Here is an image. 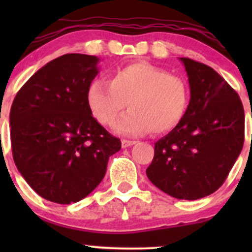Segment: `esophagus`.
Returning a JSON list of instances; mask_svg holds the SVG:
<instances>
[{
    "mask_svg": "<svg viewBox=\"0 0 252 252\" xmlns=\"http://www.w3.org/2000/svg\"><path fill=\"white\" fill-rule=\"evenodd\" d=\"M134 144H136V141L126 140V139H123V140H122V147H123V149H126V147H129V146H133Z\"/></svg>",
    "mask_w": 252,
    "mask_h": 252,
    "instance_id": "1",
    "label": "esophagus"
}]
</instances>
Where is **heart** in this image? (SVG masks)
Returning <instances> with one entry per match:
<instances>
[{
	"instance_id": "1",
	"label": "heart",
	"mask_w": 252,
	"mask_h": 252,
	"mask_svg": "<svg viewBox=\"0 0 252 252\" xmlns=\"http://www.w3.org/2000/svg\"><path fill=\"white\" fill-rule=\"evenodd\" d=\"M188 84L168 70L149 63H134L111 73L110 83L91 81L88 105L102 126H111L124 111H129L116 124L118 133L155 135L174 130L189 107Z\"/></svg>"
}]
</instances>
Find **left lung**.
Here are the masks:
<instances>
[{
  "label": "left lung",
  "instance_id": "1",
  "mask_svg": "<svg viewBox=\"0 0 252 252\" xmlns=\"http://www.w3.org/2000/svg\"><path fill=\"white\" fill-rule=\"evenodd\" d=\"M180 61L189 78V107L182 123L156 141L146 175L175 199L197 200L227 179L243 149L245 114L236 91L215 69Z\"/></svg>",
  "mask_w": 252,
  "mask_h": 252
}]
</instances>
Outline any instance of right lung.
<instances>
[{
  "label": "right lung",
  "instance_id": "obj_1",
  "mask_svg": "<svg viewBox=\"0 0 252 252\" xmlns=\"http://www.w3.org/2000/svg\"><path fill=\"white\" fill-rule=\"evenodd\" d=\"M97 63L95 56H61L40 68L12 103L14 163L36 194L56 204L88 196L122 147L89 108L88 89Z\"/></svg>",
  "mask_w": 252,
  "mask_h": 252
}]
</instances>
